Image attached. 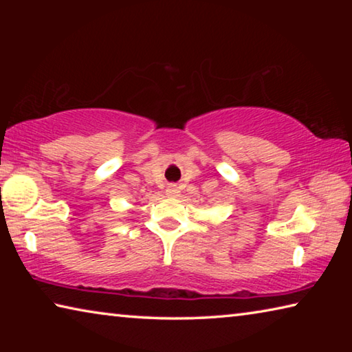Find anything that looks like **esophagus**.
Wrapping results in <instances>:
<instances>
[{"instance_id": "obj_1", "label": "esophagus", "mask_w": 352, "mask_h": 352, "mask_svg": "<svg viewBox=\"0 0 352 352\" xmlns=\"http://www.w3.org/2000/svg\"><path fill=\"white\" fill-rule=\"evenodd\" d=\"M166 194H168L169 197H177V195L180 194V189H178L177 184H169L168 189H166Z\"/></svg>"}]
</instances>
